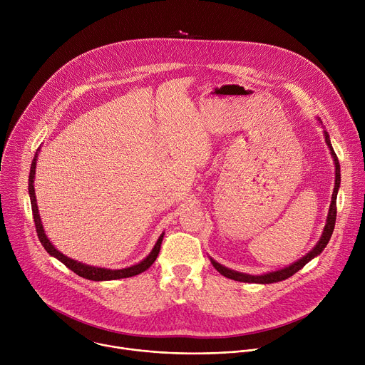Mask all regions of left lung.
Listing matches in <instances>:
<instances>
[{"mask_svg": "<svg viewBox=\"0 0 365 365\" xmlns=\"http://www.w3.org/2000/svg\"><path fill=\"white\" fill-rule=\"evenodd\" d=\"M319 124L322 125V121L318 118ZM324 135H325V141L328 144V148L331 151V155L334 159V163H335V187H334V193H332V199H331V205H329V211H328V218H327V224H325V228L322 231V235L319 238V241L317 242V245L312 248L306 255H303L302 258H299L297 262L292 263L290 266L287 267H283L280 270H276V272H269L266 274H259V276H252V274H245V273H240V272H235V270H231L220 263H217L214 258L210 257L212 266L225 277L231 279V280H235V282H244V283H259V284H269V283H277V282H282V280H286L289 279L290 276H293L294 273H297L300 269H303L310 259H314L315 257H318L327 247V244L329 242L331 237H332V232H334V228H335V221H336V195H338V190H339V185H341V168H339V162H338V158L336 154L332 148V144H331V140H329V134L327 131H324Z\"/></svg>", "mask_w": 365, "mask_h": 365, "instance_id": "obj_1", "label": "left lung"}]
</instances>
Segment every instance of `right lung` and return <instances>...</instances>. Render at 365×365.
<instances>
[{"label": "right lung", "instance_id": "add662e5", "mask_svg": "<svg viewBox=\"0 0 365 365\" xmlns=\"http://www.w3.org/2000/svg\"><path fill=\"white\" fill-rule=\"evenodd\" d=\"M40 148H37L34 159L31 162V168H30V176H29V195H30V202H31V211H33V217H34V225H36V231L38 235V240L41 242V245L44 247V250L51 255L58 258L59 262H62L68 269H71L73 273H76L78 276L88 279V280H93V282H103V280H117V279H125V277H133L137 276L143 272H145L154 262L155 258L159 255L160 251V245L163 241V235L165 232H162V235L159 237V240L155 241L153 250L150 251V254L141 259L140 263L131 266V267H125V269H120V270H113V269H103V267H93V266H88L83 264L81 262H76L73 258L66 257L65 254H62L53 244L50 242V240L47 238L44 230H43V224L40 220V214H38V207H37V202H36V193H34V176H36V163H37V155H38Z\"/></svg>", "mask_w": 365, "mask_h": 365}]
</instances>
